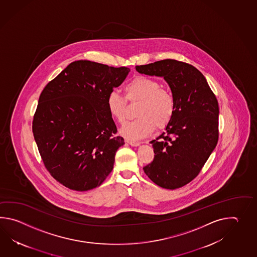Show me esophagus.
I'll return each mask as SVG.
<instances>
[{
	"instance_id": "esophagus-1",
	"label": "esophagus",
	"mask_w": 257,
	"mask_h": 257,
	"mask_svg": "<svg viewBox=\"0 0 257 257\" xmlns=\"http://www.w3.org/2000/svg\"><path fill=\"white\" fill-rule=\"evenodd\" d=\"M126 142L128 143L131 146H133V147H137V146L141 145V142H134V141H126Z\"/></svg>"
}]
</instances>
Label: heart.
Here are the masks:
<instances>
[{
	"label": "heart",
	"instance_id": "heart-1",
	"mask_svg": "<svg viewBox=\"0 0 257 257\" xmlns=\"http://www.w3.org/2000/svg\"><path fill=\"white\" fill-rule=\"evenodd\" d=\"M124 92L128 101H140L136 109L138 117L121 128V134L127 140L142 139L150 135L156 126L164 128L173 119L175 111L174 95L161 87L160 82L155 79L136 77L126 83ZM106 107L117 123H124L126 101L122 95L111 91L106 97Z\"/></svg>",
	"mask_w": 257,
	"mask_h": 257
}]
</instances>
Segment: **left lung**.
Wrapping results in <instances>:
<instances>
[{"mask_svg": "<svg viewBox=\"0 0 257 257\" xmlns=\"http://www.w3.org/2000/svg\"><path fill=\"white\" fill-rule=\"evenodd\" d=\"M150 76L164 77L175 101L165 132L153 140V162L143 170L157 186L176 189L191 182L218 143V104L202 73L175 60L136 66Z\"/></svg>", "mask_w": 257, "mask_h": 257, "instance_id": "obj_1", "label": "left lung"}]
</instances>
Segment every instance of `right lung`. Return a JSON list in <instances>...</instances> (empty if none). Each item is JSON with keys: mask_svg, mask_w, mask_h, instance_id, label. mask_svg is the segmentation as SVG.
I'll list each match as a JSON object with an SVG mask.
<instances>
[{"mask_svg": "<svg viewBox=\"0 0 257 257\" xmlns=\"http://www.w3.org/2000/svg\"><path fill=\"white\" fill-rule=\"evenodd\" d=\"M131 71L76 60L44 88L34 115V138L44 164L61 185L76 191L100 186L114 167L116 126L106 97Z\"/></svg>", "mask_w": 257, "mask_h": 257, "instance_id": "right-lung-1", "label": "right lung"}]
</instances>
